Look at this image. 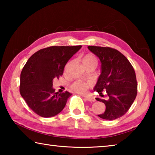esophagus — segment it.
<instances>
[{"instance_id": "1", "label": "esophagus", "mask_w": 155, "mask_h": 155, "mask_svg": "<svg viewBox=\"0 0 155 155\" xmlns=\"http://www.w3.org/2000/svg\"><path fill=\"white\" fill-rule=\"evenodd\" d=\"M85 99L86 101H87L89 102H94L95 101V98L94 97H90V96H85Z\"/></svg>"}]
</instances>
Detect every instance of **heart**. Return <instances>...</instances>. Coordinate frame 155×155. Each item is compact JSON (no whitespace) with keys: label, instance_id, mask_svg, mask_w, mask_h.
<instances>
[{"label":"heart","instance_id":"b5f03b06","mask_svg":"<svg viewBox=\"0 0 155 155\" xmlns=\"http://www.w3.org/2000/svg\"><path fill=\"white\" fill-rule=\"evenodd\" d=\"M82 62L84 66L89 64H97V60L93 54H87L84 56L82 59ZM91 87V83L90 81H77L73 83L71 85V88L73 91L78 94H85L89 88Z\"/></svg>","mask_w":155,"mask_h":155}]
</instances>
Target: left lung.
Here are the masks:
<instances>
[{"label": "left lung", "mask_w": 155, "mask_h": 155, "mask_svg": "<svg viewBox=\"0 0 155 155\" xmlns=\"http://www.w3.org/2000/svg\"><path fill=\"white\" fill-rule=\"evenodd\" d=\"M88 49L98 57L101 63V74L94 88L100 96L97 98L106 106L102 119L114 120L127 113L134 102L137 93V83L134 68L124 54L109 47L89 46Z\"/></svg>", "instance_id": "obj_1"}]
</instances>
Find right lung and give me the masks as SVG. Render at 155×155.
Returning a JSON list of instances; mask_svg holds the SVG:
<instances>
[{
    "instance_id": "add662e5",
    "label": "right lung",
    "mask_w": 155,
    "mask_h": 155,
    "mask_svg": "<svg viewBox=\"0 0 155 155\" xmlns=\"http://www.w3.org/2000/svg\"><path fill=\"white\" fill-rule=\"evenodd\" d=\"M82 46H50L35 52L20 74V92L28 106L44 117L61 112L72 94L54 92V78L64 73L65 64Z\"/></svg>"
}]
</instances>
